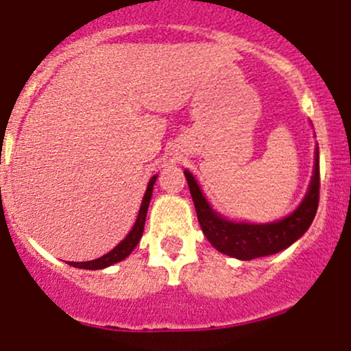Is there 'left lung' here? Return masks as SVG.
Masks as SVG:
<instances>
[{"label": "left lung", "mask_w": 351, "mask_h": 351, "mask_svg": "<svg viewBox=\"0 0 351 351\" xmlns=\"http://www.w3.org/2000/svg\"><path fill=\"white\" fill-rule=\"evenodd\" d=\"M185 176L205 238L215 250L228 256L238 258V260H253V258L268 256V254L287 250L313 224L317 204H319V147H316L314 173L304 200L290 215L280 221L267 222V224L228 221L219 215L205 200L197 180L189 169H185Z\"/></svg>", "instance_id": "obj_1"}]
</instances>
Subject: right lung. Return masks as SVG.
Returning a JSON list of instances; mask_svg holds the SVG:
<instances>
[{
	"mask_svg": "<svg viewBox=\"0 0 351 351\" xmlns=\"http://www.w3.org/2000/svg\"><path fill=\"white\" fill-rule=\"evenodd\" d=\"M156 178H158V175L153 176V178L149 180V183H147V189H146V193H144L143 204H141L137 221H136V224H134V228L130 229L129 234L125 236V239H123V241H120L112 251H108V253L104 254V256L97 258V260H91V261H81V263L69 261L71 267L83 268V270H101V268H107V267H110V265L119 263V261H122L123 258H127L130 253H132L134 247L139 244V239L143 238L144 224H146L147 207H149L151 195H153V186L156 183Z\"/></svg>",
	"mask_w": 351,
	"mask_h": 351,
	"instance_id": "obj_1",
	"label": "right lung"
}]
</instances>
